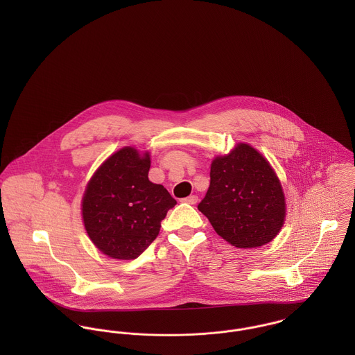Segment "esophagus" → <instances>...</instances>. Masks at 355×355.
<instances>
[{"label":"esophagus","instance_id":"34e87169","mask_svg":"<svg viewBox=\"0 0 355 355\" xmlns=\"http://www.w3.org/2000/svg\"><path fill=\"white\" fill-rule=\"evenodd\" d=\"M182 202L189 203V205H196V203L198 202V197H197V196H190V197H187V198H183Z\"/></svg>","mask_w":355,"mask_h":355}]
</instances>
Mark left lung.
I'll list each match as a JSON object with an SVG mask.
<instances>
[{
    "instance_id": "left-lung-1",
    "label": "left lung",
    "mask_w": 355,
    "mask_h": 355,
    "mask_svg": "<svg viewBox=\"0 0 355 355\" xmlns=\"http://www.w3.org/2000/svg\"><path fill=\"white\" fill-rule=\"evenodd\" d=\"M198 210L214 231L238 249L272 242L284 225L286 196L269 161L239 142L210 165V186Z\"/></svg>"
}]
</instances>
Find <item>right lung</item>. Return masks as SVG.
<instances>
[{"label": "right lung", "mask_w": 355, "mask_h": 355, "mask_svg": "<svg viewBox=\"0 0 355 355\" xmlns=\"http://www.w3.org/2000/svg\"><path fill=\"white\" fill-rule=\"evenodd\" d=\"M150 153L124 146L110 154L86 184L82 220L93 245L113 259H135L157 238L176 201L149 180Z\"/></svg>", "instance_id": "1"}]
</instances>
